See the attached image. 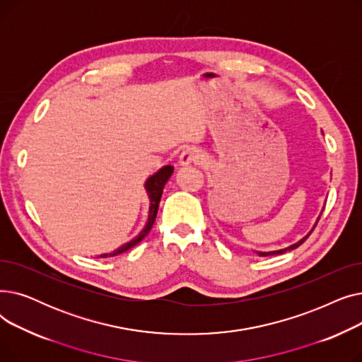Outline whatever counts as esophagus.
I'll return each instance as SVG.
<instances>
[{
	"instance_id": "1",
	"label": "esophagus",
	"mask_w": 362,
	"mask_h": 362,
	"mask_svg": "<svg viewBox=\"0 0 362 362\" xmlns=\"http://www.w3.org/2000/svg\"><path fill=\"white\" fill-rule=\"evenodd\" d=\"M202 161V154L198 148H186L180 157H179V165L186 167V165H191V164H197Z\"/></svg>"
}]
</instances>
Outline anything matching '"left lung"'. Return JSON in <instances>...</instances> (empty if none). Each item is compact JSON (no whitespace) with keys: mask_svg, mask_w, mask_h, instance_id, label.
I'll return each mask as SVG.
<instances>
[{"mask_svg":"<svg viewBox=\"0 0 362 362\" xmlns=\"http://www.w3.org/2000/svg\"><path fill=\"white\" fill-rule=\"evenodd\" d=\"M322 133V132H321ZM322 210H325V206H322ZM322 210H321V213H322ZM321 213H320V216H321ZM320 216L317 217V220H315V223H314V226H313V229L310 230V233L307 235V236H303L302 239H299L298 242H295V243H292L291 246H286V248H283V250H276V251H267V252H261V251H255L259 257H269V255H279V254H284V252H288V251H292V250H295V248H298V246L300 245V243H303V240H305L310 235H311V232L314 230V227L317 226V221H318V218H320Z\"/></svg>","mask_w":362,"mask_h":362,"instance_id":"left-lung-1","label":"left lung"}]
</instances>
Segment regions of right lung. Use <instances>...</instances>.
Listing matches in <instances>:
<instances>
[{"mask_svg":"<svg viewBox=\"0 0 362 362\" xmlns=\"http://www.w3.org/2000/svg\"><path fill=\"white\" fill-rule=\"evenodd\" d=\"M175 171V167L173 165H164L161 167L158 171H156L154 175H151L146 180H145V191H146V195L149 198V211H148V220L144 226V229L133 238L130 239L129 242L123 243L122 246H119L117 250H114L111 252H107V254H101L98 255V258H107V257H116L119 254H123L126 251H129L130 248H133V246L138 245L151 230L152 224H154L156 221V217H157V211H158V204H160V199H161V195H163V189L167 183V180L171 177V175H173Z\"/></svg>","mask_w":362,"mask_h":362,"instance_id":"obj_1","label":"right lung"}]
</instances>
